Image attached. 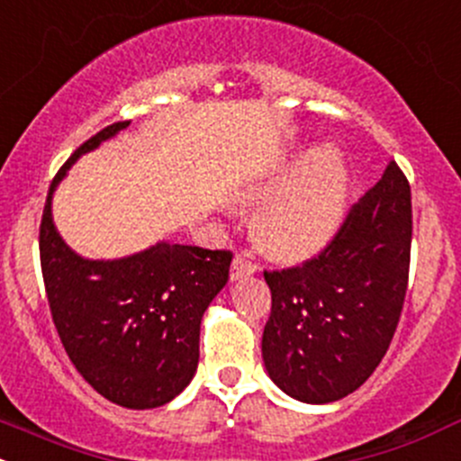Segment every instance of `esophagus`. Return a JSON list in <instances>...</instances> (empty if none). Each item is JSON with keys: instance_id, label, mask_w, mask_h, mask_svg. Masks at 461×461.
<instances>
[{"instance_id": "34e87169", "label": "esophagus", "mask_w": 461, "mask_h": 461, "mask_svg": "<svg viewBox=\"0 0 461 461\" xmlns=\"http://www.w3.org/2000/svg\"><path fill=\"white\" fill-rule=\"evenodd\" d=\"M253 273H258V264L250 262L249 255H235V259L230 264V279L249 277Z\"/></svg>"}]
</instances>
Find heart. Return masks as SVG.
I'll return each instance as SVG.
<instances>
[{
    "instance_id": "b5f03b06",
    "label": "heart",
    "mask_w": 461,
    "mask_h": 461,
    "mask_svg": "<svg viewBox=\"0 0 461 461\" xmlns=\"http://www.w3.org/2000/svg\"><path fill=\"white\" fill-rule=\"evenodd\" d=\"M277 193L253 221L258 244L279 259H302L330 240L341 220L346 177L333 150L320 149L255 197Z\"/></svg>"
}]
</instances>
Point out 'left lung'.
<instances>
[{"label": "left lung", "instance_id": "left-lung-1", "mask_svg": "<svg viewBox=\"0 0 461 461\" xmlns=\"http://www.w3.org/2000/svg\"><path fill=\"white\" fill-rule=\"evenodd\" d=\"M411 240V186L391 161L315 258L264 270L273 302L262 355L284 393L329 404L371 377L400 324Z\"/></svg>", "mask_w": 461, "mask_h": 461}]
</instances>
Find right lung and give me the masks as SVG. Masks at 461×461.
Listing matches in <instances>:
<instances>
[{"mask_svg":"<svg viewBox=\"0 0 461 461\" xmlns=\"http://www.w3.org/2000/svg\"><path fill=\"white\" fill-rule=\"evenodd\" d=\"M128 122L102 128L57 170L40 224V259L57 335L77 373L106 400L158 408L191 384L199 324L229 282L230 250L161 244L115 262L75 255L50 215L57 184L75 159Z\"/></svg>","mask_w":461,"mask_h":461,"instance_id":"obj_1","label":"right lung"}]
</instances>
